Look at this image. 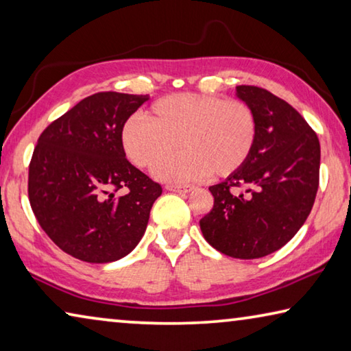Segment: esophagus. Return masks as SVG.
<instances>
[{"instance_id":"obj_1","label":"esophagus","mask_w":351,"mask_h":351,"mask_svg":"<svg viewBox=\"0 0 351 351\" xmlns=\"http://www.w3.org/2000/svg\"><path fill=\"white\" fill-rule=\"evenodd\" d=\"M165 189L170 192H178V193H186L192 191L191 186H173V184H167Z\"/></svg>"}]
</instances>
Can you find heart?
I'll use <instances>...</instances> for the list:
<instances>
[{"mask_svg": "<svg viewBox=\"0 0 351 351\" xmlns=\"http://www.w3.org/2000/svg\"><path fill=\"white\" fill-rule=\"evenodd\" d=\"M185 152L166 158L177 146ZM256 141L253 110L241 99L204 93H173L156 101L147 119L132 117L121 131L128 159L141 169L156 165L169 182L230 176L247 162Z\"/></svg>", "mask_w": 351, "mask_h": 351, "instance_id": "obj_1", "label": "heart"}]
</instances>
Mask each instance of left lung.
I'll use <instances>...</instances> for the list:
<instances>
[{
    "label": "left lung",
    "mask_w": 351,
    "mask_h": 351,
    "mask_svg": "<svg viewBox=\"0 0 351 351\" xmlns=\"http://www.w3.org/2000/svg\"><path fill=\"white\" fill-rule=\"evenodd\" d=\"M256 119L252 154L225 181L210 186L214 206L199 220L209 245L237 259L285 247L303 226L319 189L320 143L306 120L265 88L237 86ZM243 186L245 193H239Z\"/></svg>",
    "instance_id": "left-lung-1"
}]
</instances>
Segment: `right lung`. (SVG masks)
Returning a JSON list of instances; mask_svg holds the SVG:
<instances>
[{
  "instance_id": "1",
  "label": "right lung",
  "mask_w": 351,
  "mask_h": 351,
  "mask_svg": "<svg viewBox=\"0 0 351 351\" xmlns=\"http://www.w3.org/2000/svg\"><path fill=\"white\" fill-rule=\"evenodd\" d=\"M147 99L119 92L87 97L42 132L32 153V213L56 245L84 263L131 253L162 193L126 159L121 142L126 120Z\"/></svg>"
}]
</instances>
